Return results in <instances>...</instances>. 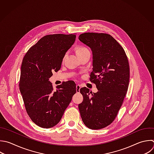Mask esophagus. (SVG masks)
<instances>
[{"instance_id": "1", "label": "esophagus", "mask_w": 154, "mask_h": 154, "mask_svg": "<svg viewBox=\"0 0 154 154\" xmlns=\"http://www.w3.org/2000/svg\"><path fill=\"white\" fill-rule=\"evenodd\" d=\"M76 92L79 93L80 89H81V85L79 84H77L76 86Z\"/></svg>"}]
</instances>
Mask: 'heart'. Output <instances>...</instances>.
Masks as SVG:
<instances>
[{"label":"heart","mask_w":154,"mask_h":154,"mask_svg":"<svg viewBox=\"0 0 154 154\" xmlns=\"http://www.w3.org/2000/svg\"><path fill=\"white\" fill-rule=\"evenodd\" d=\"M88 51L87 48H86L85 47H84V46H78L76 48V55H79V54H81L86 51Z\"/></svg>","instance_id":"heart-1"}]
</instances>
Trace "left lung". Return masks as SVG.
<instances>
[{"mask_svg": "<svg viewBox=\"0 0 154 154\" xmlns=\"http://www.w3.org/2000/svg\"><path fill=\"white\" fill-rule=\"evenodd\" d=\"M79 40L92 51L90 81L98 91L92 93L81 88L83 101L78 108L84 125L99 129L114 121L122 106L129 85V63L124 49L109 34L87 32L81 34Z\"/></svg>", "mask_w": 154, "mask_h": 154, "instance_id": "left-lung-1", "label": "left lung"}]
</instances>
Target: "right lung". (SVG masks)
<instances>
[{"mask_svg": "<svg viewBox=\"0 0 154 154\" xmlns=\"http://www.w3.org/2000/svg\"><path fill=\"white\" fill-rule=\"evenodd\" d=\"M75 38V34L46 35L23 59L19 88L28 116L40 127L50 128L57 125L76 92L73 81L57 86V90L49 81L52 72L60 69Z\"/></svg>", "mask_w": 154, "mask_h": 154, "instance_id": "1", "label": "right lung"}]
</instances>
